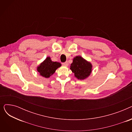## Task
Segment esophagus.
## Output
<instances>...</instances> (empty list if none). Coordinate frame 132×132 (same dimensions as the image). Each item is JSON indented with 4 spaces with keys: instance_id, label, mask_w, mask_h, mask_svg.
<instances>
[{
    "instance_id": "obj_1",
    "label": "esophagus",
    "mask_w": 132,
    "mask_h": 132,
    "mask_svg": "<svg viewBox=\"0 0 132 132\" xmlns=\"http://www.w3.org/2000/svg\"><path fill=\"white\" fill-rule=\"evenodd\" d=\"M62 65H63V66H68V63L67 61H66V62H62Z\"/></svg>"
}]
</instances>
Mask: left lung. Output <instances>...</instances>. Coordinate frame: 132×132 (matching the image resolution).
Returning a JSON list of instances; mask_svg holds the SVG:
<instances>
[{"mask_svg":"<svg viewBox=\"0 0 132 132\" xmlns=\"http://www.w3.org/2000/svg\"><path fill=\"white\" fill-rule=\"evenodd\" d=\"M92 66L81 56L74 58L70 69L78 79L84 80L89 77L92 72Z\"/></svg>","mask_w":132,"mask_h":132,"instance_id":"8db88e82","label":"left lung"}]
</instances>
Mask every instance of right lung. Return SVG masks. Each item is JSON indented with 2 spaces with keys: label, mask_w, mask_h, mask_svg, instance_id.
<instances>
[{
  "label": "right lung",
  "mask_w": 132,
  "mask_h": 132,
  "mask_svg": "<svg viewBox=\"0 0 132 132\" xmlns=\"http://www.w3.org/2000/svg\"><path fill=\"white\" fill-rule=\"evenodd\" d=\"M60 66L61 64L59 62L52 61L50 57H47L39 66L37 67V71L40 73V75L46 78H48Z\"/></svg>",
  "instance_id": "obj_1"
}]
</instances>
